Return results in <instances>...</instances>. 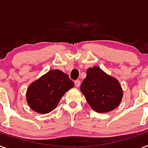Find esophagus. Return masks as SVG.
Wrapping results in <instances>:
<instances>
[{"label": "esophagus", "mask_w": 148, "mask_h": 148, "mask_svg": "<svg viewBox=\"0 0 148 148\" xmlns=\"http://www.w3.org/2000/svg\"><path fill=\"white\" fill-rule=\"evenodd\" d=\"M80 84H81L80 81H79V80H75V87H77V88H79V87L80 86Z\"/></svg>", "instance_id": "34e87169"}]
</instances>
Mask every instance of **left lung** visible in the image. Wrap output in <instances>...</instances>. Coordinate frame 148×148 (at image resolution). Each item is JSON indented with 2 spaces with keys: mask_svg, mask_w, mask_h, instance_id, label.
Wrapping results in <instances>:
<instances>
[{
  "mask_svg": "<svg viewBox=\"0 0 148 148\" xmlns=\"http://www.w3.org/2000/svg\"><path fill=\"white\" fill-rule=\"evenodd\" d=\"M86 74L80 90L92 109L106 113L117 108L123 95L118 80L98 66L88 68Z\"/></svg>",
  "mask_w": 148,
  "mask_h": 148,
  "instance_id": "left-lung-1",
  "label": "left lung"
}]
</instances>
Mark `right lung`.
Returning a JSON list of instances; mask_svg holds the SVG:
<instances>
[{"label": "right lung", "mask_w": 148, "mask_h": 148, "mask_svg": "<svg viewBox=\"0 0 148 148\" xmlns=\"http://www.w3.org/2000/svg\"><path fill=\"white\" fill-rule=\"evenodd\" d=\"M74 87L69 75L60 69H51L29 85L26 99L32 110L48 114L57 107L62 97Z\"/></svg>", "instance_id": "1"}]
</instances>
